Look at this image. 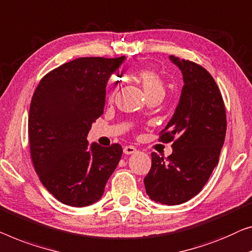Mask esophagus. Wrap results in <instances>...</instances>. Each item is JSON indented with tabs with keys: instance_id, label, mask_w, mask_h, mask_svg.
I'll return each instance as SVG.
<instances>
[{
	"instance_id": "esophagus-1",
	"label": "esophagus",
	"mask_w": 252,
	"mask_h": 252,
	"mask_svg": "<svg viewBox=\"0 0 252 252\" xmlns=\"http://www.w3.org/2000/svg\"><path fill=\"white\" fill-rule=\"evenodd\" d=\"M136 152H137V148L133 147V146H126V147L123 148V153H125L126 155H131V154Z\"/></svg>"
}]
</instances>
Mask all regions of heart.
I'll use <instances>...</instances> for the list:
<instances>
[{
  "instance_id": "b5f03b06",
  "label": "heart",
  "mask_w": 252,
  "mask_h": 252,
  "mask_svg": "<svg viewBox=\"0 0 252 252\" xmlns=\"http://www.w3.org/2000/svg\"><path fill=\"white\" fill-rule=\"evenodd\" d=\"M138 78L141 81L142 87H144L145 94L147 96L153 94H160L164 95L165 85L160 77L156 72L152 70H141L138 72ZM116 93V84L112 82L110 86V97L112 98Z\"/></svg>"
}]
</instances>
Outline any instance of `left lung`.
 Returning <instances> with one entry per match:
<instances>
[{
  "mask_svg": "<svg viewBox=\"0 0 252 252\" xmlns=\"http://www.w3.org/2000/svg\"><path fill=\"white\" fill-rule=\"evenodd\" d=\"M183 78L179 104L160 140L173 141L167 158L152 153L144 179L146 192L163 205L183 204L200 192L219 163L226 133V113L214 78L196 63L170 56Z\"/></svg>",
  "mask_w": 252,
  "mask_h": 252,
  "instance_id": "8db88e82",
  "label": "left lung"
}]
</instances>
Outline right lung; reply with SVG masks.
I'll return each mask as SVG.
<instances>
[{"label": "right lung", "instance_id": "add662e5", "mask_svg": "<svg viewBox=\"0 0 252 252\" xmlns=\"http://www.w3.org/2000/svg\"><path fill=\"white\" fill-rule=\"evenodd\" d=\"M80 58L47 73L30 104L28 134L33 167L48 192L72 207L98 201L122 156L87 136L104 112L106 85L125 61Z\"/></svg>", "mask_w": 252, "mask_h": 252}]
</instances>
